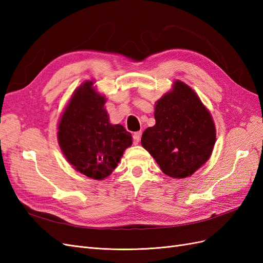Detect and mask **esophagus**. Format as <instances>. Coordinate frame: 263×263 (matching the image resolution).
I'll return each mask as SVG.
<instances>
[{
	"label": "esophagus",
	"instance_id": "esophagus-1",
	"mask_svg": "<svg viewBox=\"0 0 263 263\" xmlns=\"http://www.w3.org/2000/svg\"><path fill=\"white\" fill-rule=\"evenodd\" d=\"M140 136H141V133H140V132L134 133V135H133V140H134V144H135V145H138V142L140 141Z\"/></svg>",
	"mask_w": 263,
	"mask_h": 263
}]
</instances>
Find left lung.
I'll return each instance as SVG.
<instances>
[{"label": "left lung", "instance_id": "left-lung-1", "mask_svg": "<svg viewBox=\"0 0 263 263\" xmlns=\"http://www.w3.org/2000/svg\"><path fill=\"white\" fill-rule=\"evenodd\" d=\"M155 118L156 125L142 134V147L166 176H192L209 160L216 140L210 112L190 86L177 81L157 102Z\"/></svg>", "mask_w": 263, "mask_h": 263}]
</instances>
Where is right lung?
Returning a JSON list of instances; mask_svg holds the SVG:
<instances>
[{
  "label": "right lung",
  "mask_w": 263,
  "mask_h": 263,
  "mask_svg": "<svg viewBox=\"0 0 263 263\" xmlns=\"http://www.w3.org/2000/svg\"><path fill=\"white\" fill-rule=\"evenodd\" d=\"M92 84L83 83L71 98L60 119L58 141L77 171L101 180L116 168L133 138L122 125L109 123L105 99Z\"/></svg>",
  "instance_id": "right-lung-1"
}]
</instances>
